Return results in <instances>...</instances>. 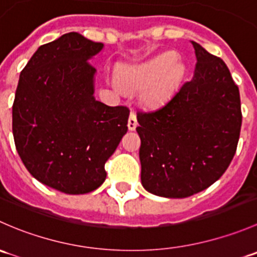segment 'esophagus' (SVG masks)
Instances as JSON below:
<instances>
[{"label": "esophagus", "mask_w": 257, "mask_h": 257, "mask_svg": "<svg viewBox=\"0 0 257 257\" xmlns=\"http://www.w3.org/2000/svg\"><path fill=\"white\" fill-rule=\"evenodd\" d=\"M137 125H138V121H137V115H136V113L132 112L131 115H129V119H128L129 131H134V129L137 128Z\"/></svg>", "instance_id": "esophagus-1"}]
</instances>
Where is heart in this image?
I'll list each match as a JSON object with an SVG mask.
<instances>
[{
    "label": "heart",
    "mask_w": 257,
    "mask_h": 257,
    "mask_svg": "<svg viewBox=\"0 0 257 257\" xmlns=\"http://www.w3.org/2000/svg\"><path fill=\"white\" fill-rule=\"evenodd\" d=\"M184 74L185 67L178 61L177 54L165 52L144 63L121 68L118 79H113V84L131 92L144 89L143 102L149 107H158L167 102Z\"/></svg>",
    "instance_id": "heart-1"
}]
</instances>
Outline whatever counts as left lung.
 <instances>
[{
	"label": "left lung",
	"instance_id": "8db88e82",
	"mask_svg": "<svg viewBox=\"0 0 257 257\" xmlns=\"http://www.w3.org/2000/svg\"><path fill=\"white\" fill-rule=\"evenodd\" d=\"M196 67L159 109L137 114L144 189L181 199L205 190L231 163L240 137L239 88L221 58L191 41Z\"/></svg>",
	"mask_w": 257,
	"mask_h": 257
}]
</instances>
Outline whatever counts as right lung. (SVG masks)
<instances>
[{"mask_svg":"<svg viewBox=\"0 0 257 257\" xmlns=\"http://www.w3.org/2000/svg\"><path fill=\"white\" fill-rule=\"evenodd\" d=\"M104 45L69 32L38 47L20 74L12 132L33 178L72 195L104 183V164L128 131L129 109L94 98L90 58Z\"/></svg>","mask_w":257,"mask_h":257,"instance_id":"right-lung-1","label":"right lung"}]
</instances>
